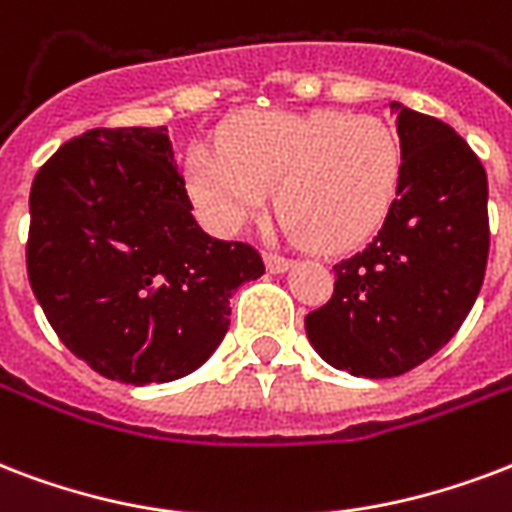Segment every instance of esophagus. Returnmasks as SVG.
Returning <instances> with one entry per match:
<instances>
[{"mask_svg":"<svg viewBox=\"0 0 512 512\" xmlns=\"http://www.w3.org/2000/svg\"><path fill=\"white\" fill-rule=\"evenodd\" d=\"M265 268L271 273H282L290 268V257L276 255V252H265Z\"/></svg>","mask_w":512,"mask_h":512,"instance_id":"34e87169","label":"esophagus"}]
</instances>
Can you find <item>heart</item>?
Wrapping results in <instances>:
<instances>
[{
  "mask_svg": "<svg viewBox=\"0 0 512 512\" xmlns=\"http://www.w3.org/2000/svg\"><path fill=\"white\" fill-rule=\"evenodd\" d=\"M400 174L395 131L335 109L252 112L230 123L222 147L198 144L187 158V190L209 228L239 230L276 190L287 228L322 252L368 239L395 204Z\"/></svg>",
  "mask_w": 512,
  "mask_h": 512,
  "instance_id": "b5f03b06",
  "label": "heart"
}]
</instances>
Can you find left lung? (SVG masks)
<instances>
[{
	"instance_id": "8db88e82",
	"label": "left lung",
	"mask_w": 512,
	"mask_h": 512,
	"mask_svg": "<svg viewBox=\"0 0 512 512\" xmlns=\"http://www.w3.org/2000/svg\"><path fill=\"white\" fill-rule=\"evenodd\" d=\"M403 174L368 247L333 265L325 306L306 314L319 357L351 376H403L438 354L470 314L489 260L481 158L438 117L389 104Z\"/></svg>"
}]
</instances>
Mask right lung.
Returning a JSON list of instances; mask_svg holds the SVG:
<instances>
[{
    "mask_svg": "<svg viewBox=\"0 0 512 512\" xmlns=\"http://www.w3.org/2000/svg\"><path fill=\"white\" fill-rule=\"evenodd\" d=\"M29 284L74 357L120 384L193 373L263 276L244 241L198 228L166 128H93L61 144L29 195Z\"/></svg>",
    "mask_w": 512,
    "mask_h": 512,
    "instance_id": "right-lung-1",
    "label": "right lung"
}]
</instances>
